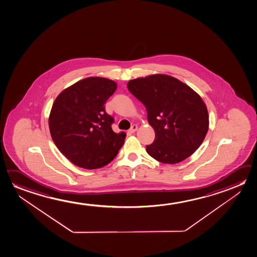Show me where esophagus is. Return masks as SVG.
<instances>
[{
	"mask_svg": "<svg viewBox=\"0 0 257 257\" xmlns=\"http://www.w3.org/2000/svg\"><path fill=\"white\" fill-rule=\"evenodd\" d=\"M137 131H138V126H137V125H133V126H131V128H130L128 132H130L131 134H133V133H135Z\"/></svg>",
	"mask_w": 257,
	"mask_h": 257,
	"instance_id": "1",
	"label": "esophagus"
}]
</instances>
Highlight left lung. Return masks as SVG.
I'll return each mask as SVG.
<instances>
[{
	"mask_svg": "<svg viewBox=\"0 0 257 257\" xmlns=\"http://www.w3.org/2000/svg\"><path fill=\"white\" fill-rule=\"evenodd\" d=\"M127 89L142 102L155 132L147 152L160 163L187 159L204 141L209 126L207 108L194 90L167 75H152L127 83Z\"/></svg>",
	"mask_w": 257,
	"mask_h": 257,
	"instance_id": "1",
	"label": "left lung"
}]
</instances>
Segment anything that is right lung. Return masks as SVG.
<instances>
[{"label":"right lung","mask_w":257,"mask_h":257,"mask_svg":"<svg viewBox=\"0 0 257 257\" xmlns=\"http://www.w3.org/2000/svg\"><path fill=\"white\" fill-rule=\"evenodd\" d=\"M116 88V83L107 78H85L62 91L53 102L49 117L52 139L78 167L105 166L124 144L126 135L113 132L114 118L104 106Z\"/></svg>","instance_id":"right-lung-1"}]
</instances>
